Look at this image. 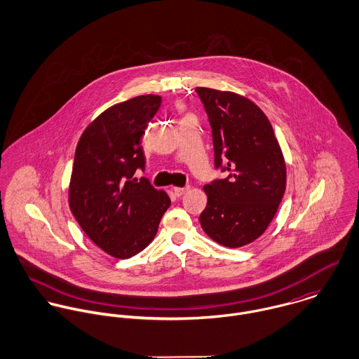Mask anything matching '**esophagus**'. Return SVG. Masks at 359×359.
Instances as JSON below:
<instances>
[{"label":"esophagus","mask_w":359,"mask_h":359,"mask_svg":"<svg viewBox=\"0 0 359 359\" xmlns=\"http://www.w3.org/2000/svg\"><path fill=\"white\" fill-rule=\"evenodd\" d=\"M188 191H189V188H174V194H175L177 196H182V195H185Z\"/></svg>","instance_id":"obj_1"}]
</instances>
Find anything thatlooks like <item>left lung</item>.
Masks as SVG:
<instances>
[{"label":"left lung","instance_id":"left-lung-1","mask_svg":"<svg viewBox=\"0 0 359 359\" xmlns=\"http://www.w3.org/2000/svg\"><path fill=\"white\" fill-rule=\"evenodd\" d=\"M212 130L215 167L226 161L225 180L203 187L201 225L214 242L236 249L259 238L286 189V163L265 113L249 98L198 87Z\"/></svg>","mask_w":359,"mask_h":359}]
</instances>
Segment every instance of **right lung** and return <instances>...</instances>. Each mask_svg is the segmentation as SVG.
Listing matches in <instances>:
<instances>
[{"label":"right lung","mask_w":359,"mask_h":359,"mask_svg":"<svg viewBox=\"0 0 359 359\" xmlns=\"http://www.w3.org/2000/svg\"><path fill=\"white\" fill-rule=\"evenodd\" d=\"M161 103L140 95L102 111L81 134L69 184V205L86 235L104 253L130 258L156 236L171 205L168 195L147 178L141 138Z\"/></svg>","instance_id":"add662e5"}]
</instances>
